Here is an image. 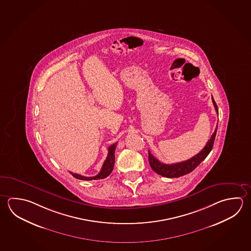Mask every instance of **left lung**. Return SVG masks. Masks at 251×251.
<instances>
[{
  "label": "left lung",
  "mask_w": 251,
  "mask_h": 251,
  "mask_svg": "<svg viewBox=\"0 0 251 251\" xmlns=\"http://www.w3.org/2000/svg\"><path fill=\"white\" fill-rule=\"evenodd\" d=\"M212 102L214 104L217 114L219 115V109L215 102L213 97H212ZM217 129H218V126L216 127L213 134L211 135L210 140L208 141L205 147L201 150V151H200L198 154H196L195 156H193L190 159L183 161L180 163L172 164H163L160 162L159 160L156 159L155 156L151 154V151H149V162L151 164V168L153 171H155L156 174H160L166 178H178L183 175L190 174L192 171H194L203 160L205 159L207 155L210 154V151L213 148V144H214Z\"/></svg>",
  "instance_id": "8db88e82"
}]
</instances>
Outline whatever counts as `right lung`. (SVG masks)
Returning <instances> with one entry per match:
<instances>
[{"instance_id":"right-lung-1","label":"right lung","mask_w":251,"mask_h":251,"mask_svg":"<svg viewBox=\"0 0 251 251\" xmlns=\"http://www.w3.org/2000/svg\"><path fill=\"white\" fill-rule=\"evenodd\" d=\"M117 143L118 142H116L114 144H112L111 146L109 147V149H108L109 152H108V155L106 157V160L102 164V167L100 169V173L96 176H94V177H85V176L79 175V174H73V173H70V174H72L74 178L81 179V180H92V179L98 180V179L107 178L109 174L112 173L113 168H114L115 150H116V147H117Z\"/></svg>"}]
</instances>
